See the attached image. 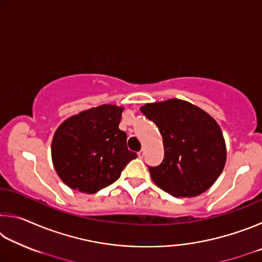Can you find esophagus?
I'll return each mask as SVG.
<instances>
[{
    "label": "esophagus",
    "mask_w": 262,
    "mask_h": 262,
    "mask_svg": "<svg viewBox=\"0 0 262 262\" xmlns=\"http://www.w3.org/2000/svg\"><path fill=\"white\" fill-rule=\"evenodd\" d=\"M137 155H139L140 158H143L144 157V150H140V151L137 152Z\"/></svg>",
    "instance_id": "1"
}]
</instances>
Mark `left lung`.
I'll list each match as a JSON object with an SVG mask.
<instances>
[{"mask_svg":"<svg viewBox=\"0 0 262 262\" xmlns=\"http://www.w3.org/2000/svg\"><path fill=\"white\" fill-rule=\"evenodd\" d=\"M141 112L156 123L163 137V162L148 166L154 183L177 198L206 192L227 161L217 122L200 107L180 99L145 104Z\"/></svg>","mask_w":262,"mask_h":262,"instance_id":"1","label":"left lung"}]
</instances>
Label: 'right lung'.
Returning a JSON list of instances; mask_svg holds the SVG:
<instances>
[{
	"instance_id": "right-lung-1",
	"label": "right lung",
	"mask_w": 262,
	"mask_h": 262,
	"mask_svg": "<svg viewBox=\"0 0 262 262\" xmlns=\"http://www.w3.org/2000/svg\"><path fill=\"white\" fill-rule=\"evenodd\" d=\"M123 107L100 105L73 115L57 128L52 159L70 188L94 194L119 179L137 155L128 150L127 134L119 129Z\"/></svg>"
}]
</instances>
